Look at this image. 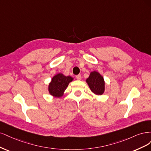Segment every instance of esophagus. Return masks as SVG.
Listing matches in <instances>:
<instances>
[{
  "mask_svg": "<svg viewBox=\"0 0 151 151\" xmlns=\"http://www.w3.org/2000/svg\"><path fill=\"white\" fill-rule=\"evenodd\" d=\"M76 78L78 80H81V76L78 75H76Z\"/></svg>",
  "mask_w": 151,
  "mask_h": 151,
  "instance_id": "obj_1",
  "label": "esophagus"
}]
</instances>
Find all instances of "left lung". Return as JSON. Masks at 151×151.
I'll return each instance as SVG.
<instances>
[{
	"label": "left lung",
	"mask_w": 151,
	"mask_h": 151,
	"mask_svg": "<svg viewBox=\"0 0 151 151\" xmlns=\"http://www.w3.org/2000/svg\"><path fill=\"white\" fill-rule=\"evenodd\" d=\"M86 82L93 94L96 95L104 94L105 90V82L103 76L100 73L96 71H91Z\"/></svg>",
	"instance_id": "obj_1"
}]
</instances>
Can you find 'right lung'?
<instances>
[{"instance_id":"add662e5","label":"right lung","mask_w":151,"mask_h":151,"mask_svg":"<svg viewBox=\"0 0 151 151\" xmlns=\"http://www.w3.org/2000/svg\"><path fill=\"white\" fill-rule=\"evenodd\" d=\"M73 80V78L70 76H65L59 73L52 78L47 86L48 92L53 97L61 98L69 83Z\"/></svg>"}]
</instances>
